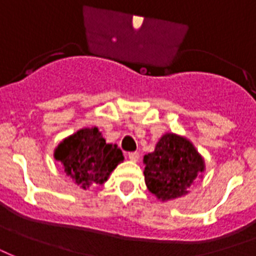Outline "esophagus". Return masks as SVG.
Segmentation results:
<instances>
[{"mask_svg": "<svg viewBox=\"0 0 256 256\" xmlns=\"http://www.w3.org/2000/svg\"><path fill=\"white\" fill-rule=\"evenodd\" d=\"M128 160H132V162H136V160H140V152H128Z\"/></svg>", "mask_w": 256, "mask_h": 256, "instance_id": "obj_1", "label": "esophagus"}]
</instances>
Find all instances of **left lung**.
<instances>
[{
  "instance_id": "left-lung-1",
  "label": "left lung",
  "mask_w": 256,
  "mask_h": 256,
  "mask_svg": "<svg viewBox=\"0 0 256 256\" xmlns=\"http://www.w3.org/2000/svg\"><path fill=\"white\" fill-rule=\"evenodd\" d=\"M144 164L146 186L162 200L186 194L187 187L204 168L194 146L175 134L162 136L156 152L144 156Z\"/></svg>"
}]
</instances>
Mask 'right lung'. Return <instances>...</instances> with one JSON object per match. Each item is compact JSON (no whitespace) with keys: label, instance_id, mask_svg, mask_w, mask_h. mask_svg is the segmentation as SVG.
Masks as SVG:
<instances>
[{"label":"right lung","instance_id":"right-lung-1","mask_svg":"<svg viewBox=\"0 0 256 256\" xmlns=\"http://www.w3.org/2000/svg\"><path fill=\"white\" fill-rule=\"evenodd\" d=\"M54 156L82 188L106 182L116 164L124 160L118 146L106 144L96 128H82L62 140Z\"/></svg>","mask_w":256,"mask_h":256}]
</instances>
